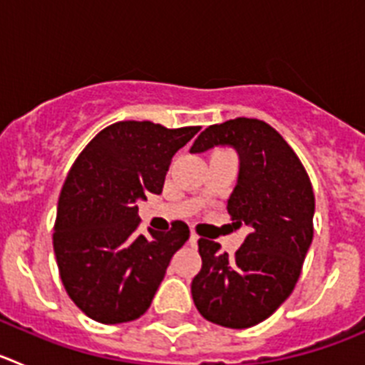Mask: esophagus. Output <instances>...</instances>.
<instances>
[{
	"instance_id": "34e87169",
	"label": "esophagus",
	"mask_w": 365,
	"mask_h": 365,
	"mask_svg": "<svg viewBox=\"0 0 365 365\" xmlns=\"http://www.w3.org/2000/svg\"><path fill=\"white\" fill-rule=\"evenodd\" d=\"M197 240H199L197 235L192 232V234H190V245H192V247H195V245H197Z\"/></svg>"
}]
</instances>
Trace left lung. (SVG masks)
Instances as JSON below:
<instances>
[{
    "instance_id": "1",
    "label": "left lung",
    "mask_w": 365,
    "mask_h": 365,
    "mask_svg": "<svg viewBox=\"0 0 365 365\" xmlns=\"http://www.w3.org/2000/svg\"><path fill=\"white\" fill-rule=\"evenodd\" d=\"M215 146L234 148L240 157L227 210L247 237L232 257L215 241L199 240L202 267L192 298L212 324L247 329L291 296L312 243L314 193L298 155L267 122L240 117L208 125L190 153Z\"/></svg>"
}]
</instances>
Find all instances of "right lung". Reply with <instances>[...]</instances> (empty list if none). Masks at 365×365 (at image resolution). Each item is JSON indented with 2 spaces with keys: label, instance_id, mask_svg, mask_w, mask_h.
<instances>
[{
  "label": "right lung",
  "instance_id": "right-lung-1",
  "mask_svg": "<svg viewBox=\"0 0 365 365\" xmlns=\"http://www.w3.org/2000/svg\"><path fill=\"white\" fill-rule=\"evenodd\" d=\"M199 125L170 130L125 120L100 131L63 182L54 254L67 294L100 324L137 320L150 309L170 259L188 241V225L138 234V201L163 193L173 155Z\"/></svg>",
  "mask_w": 365,
  "mask_h": 365
}]
</instances>
